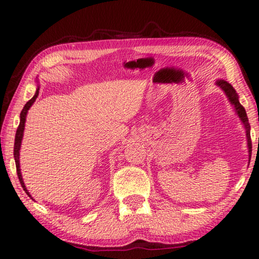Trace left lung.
Here are the masks:
<instances>
[{
	"mask_svg": "<svg viewBox=\"0 0 259 259\" xmlns=\"http://www.w3.org/2000/svg\"><path fill=\"white\" fill-rule=\"evenodd\" d=\"M216 85H219L222 89V91L225 93L226 97H228V100L230 103L233 106V109L235 113H237L238 117L241 120L242 125L244 127V131H246V138H247V146H248V153H249V162H250V158H251V139H250V124L248 121V117L246 110L244 108L241 106V103L239 101V95L235 92V90L233 89V86L231 85L228 81L224 79H217Z\"/></svg>",
	"mask_w": 259,
	"mask_h": 259,
	"instance_id": "left-lung-1",
	"label": "left lung"
}]
</instances>
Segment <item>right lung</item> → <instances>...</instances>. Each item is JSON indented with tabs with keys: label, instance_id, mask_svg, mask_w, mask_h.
<instances>
[{
	"label": "right lung",
	"instance_id": "obj_1",
	"mask_svg": "<svg viewBox=\"0 0 259 259\" xmlns=\"http://www.w3.org/2000/svg\"><path fill=\"white\" fill-rule=\"evenodd\" d=\"M37 81V80H36ZM38 83V81H37ZM38 90H39V86L37 84V89H36V92L34 94V97L31 98L28 102L25 104L24 109H22L21 112H20V122H19V126H18L17 128V133H16V139H15V149H13V156H15V161H16V167H17V174H18V178H19L20 181V184L22 189L25 190V192L27 193V196H30V193L28 192V190H27L26 185L24 183V180H22V176H21V169H20V161H19V156H20V148H21V141H22V138H24V131H25V122H26V117H27V113H28V110L30 109V107L33 106V103L35 102L36 98L38 97ZM33 199V198H31ZM34 200V199H33Z\"/></svg>",
	"mask_w": 259,
	"mask_h": 259
}]
</instances>
